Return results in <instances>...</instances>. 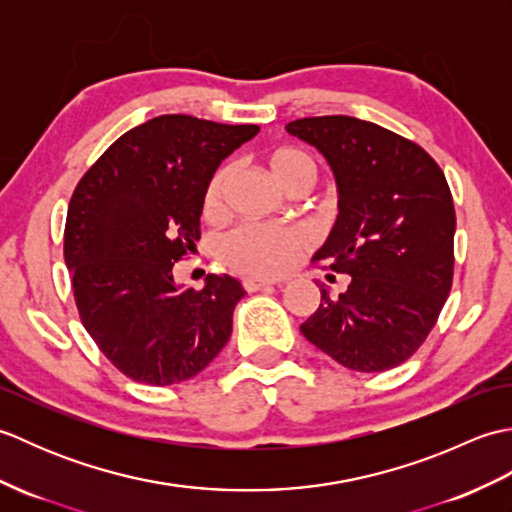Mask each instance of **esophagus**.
<instances>
[{
  "mask_svg": "<svg viewBox=\"0 0 512 512\" xmlns=\"http://www.w3.org/2000/svg\"><path fill=\"white\" fill-rule=\"evenodd\" d=\"M268 286H281L279 279H266V277H244V288L248 292H255V290H262Z\"/></svg>",
  "mask_w": 512,
  "mask_h": 512,
  "instance_id": "34e87169",
  "label": "esophagus"
}]
</instances>
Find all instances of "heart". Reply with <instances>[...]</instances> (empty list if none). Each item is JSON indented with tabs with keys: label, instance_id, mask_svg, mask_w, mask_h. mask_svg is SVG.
Masks as SVG:
<instances>
[{
	"label": "heart",
	"instance_id": "heart-1",
	"mask_svg": "<svg viewBox=\"0 0 512 512\" xmlns=\"http://www.w3.org/2000/svg\"><path fill=\"white\" fill-rule=\"evenodd\" d=\"M266 169L286 191L310 184L317 176L314 160L297 147H275L266 151ZM233 169L222 167L211 178L204 193L206 215L224 211L231 189ZM308 246V237L301 231H286L275 226H242L228 235L222 244V255L233 268L253 275H281L295 264L299 250Z\"/></svg>",
	"mask_w": 512,
	"mask_h": 512
}]
</instances>
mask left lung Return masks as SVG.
I'll list each match as a JSON object with an SVG mask.
<instances>
[{
  "instance_id": "8db88e82",
  "label": "left lung",
  "mask_w": 512,
  "mask_h": 512,
  "mask_svg": "<svg viewBox=\"0 0 512 512\" xmlns=\"http://www.w3.org/2000/svg\"><path fill=\"white\" fill-rule=\"evenodd\" d=\"M328 162L339 215L317 259L350 275L301 323L306 339L354 372L405 363L427 339L453 281L455 209L438 162L411 140L354 116L286 125Z\"/></svg>"
}]
</instances>
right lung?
Returning <instances> with one entry per match:
<instances>
[{
    "label": "right lung",
    "instance_id": "right-lung-1",
    "mask_svg": "<svg viewBox=\"0 0 512 512\" xmlns=\"http://www.w3.org/2000/svg\"><path fill=\"white\" fill-rule=\"evenodd\" d=\"M259 132L165 114L129 129L76 184L63 235L85 330L136 383H182L231 339L239 279L178 284L173 264L200 239L204 193L222 160Z\"/></svg>",
    "mask_w": 512,
    "mask_h": 512
}]
</instances>
